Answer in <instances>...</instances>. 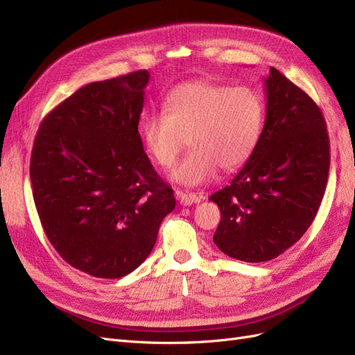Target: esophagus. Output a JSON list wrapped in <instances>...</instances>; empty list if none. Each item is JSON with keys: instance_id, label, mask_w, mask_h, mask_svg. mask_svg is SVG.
<instances>
[{"instance_id": "obj_1", "label": "esophagus", "mask_w": 355, "mask_h": 355, "mask_svg": "<svg viewBox=\"0 0 355 355\" xmlns=\"http://www.w3.org/2000/svg\"><path fill=\"white\" fill-rule=\"evenodd\" d=\"M176 198L180 201V204H184V206H192L194 202H200L204 197L201 194H192V192H185V191H180L178 189L176 192Z\"/></svg>"}]
</instances>
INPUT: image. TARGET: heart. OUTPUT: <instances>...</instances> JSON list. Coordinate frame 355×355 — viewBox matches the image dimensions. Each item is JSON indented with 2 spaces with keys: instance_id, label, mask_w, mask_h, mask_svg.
<instances>
[{
  "instance_id": "heart-1",
  "label": "heart",
  "mask_w": 355,
  "mask_h": 355,
  "mask_svg": "<svg viewBox=\"0 0 355 355\" xmlns=\"http://www.w3.org/2000/svg\"><path fill=\"white\" fill-rule=\"evenodd\" d=\"M265 120L259 92L207 80L179 84L163 102V111L141 124L145 151L163 168L173 166L184 149L191 151L171 170L170 179L198 187L216 176L219 167L232 171L253 154Z\"/></svg>"
}]
</instances>
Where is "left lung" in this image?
Listing matches in <instances>:
<instances>
[{"mask_svg":"<svg viewBox=\"0 0 355 355\" xmlns=\"http://www.w3.org/2000/svg\"><path fill=\"white\" fill-rule=\"evenodd\" d=\"M265 124L253 154L210 201L220 209L213 241L244 262H266L292 247L323 200L330 145L323 114L275 68L263 80Z\"/></svg>","mask_w":355,"mask_h":355,"instance_id":"left-lung-1","label":"left lung"}]
</instances>
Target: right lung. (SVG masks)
I'll return each mask as SVG.
<instances>
[{
  "instance_id": "right-lung-1",
  "label": "right lung",
  "mask_w": 355,
  "mask_h": 355,
  "mask_svg": "<svg viewBox=\"0 0 355 355\" xmlns=\"http://www.w3.org/2000/svg\"><path fill=\"white\" fill-rule=\"evenodd\" d=\"M148 71L84 85L37 133L31 184L55 250L96 278L135 271L154 249L176 200L137 132Z\"/></svg>"
}]
</instances>
